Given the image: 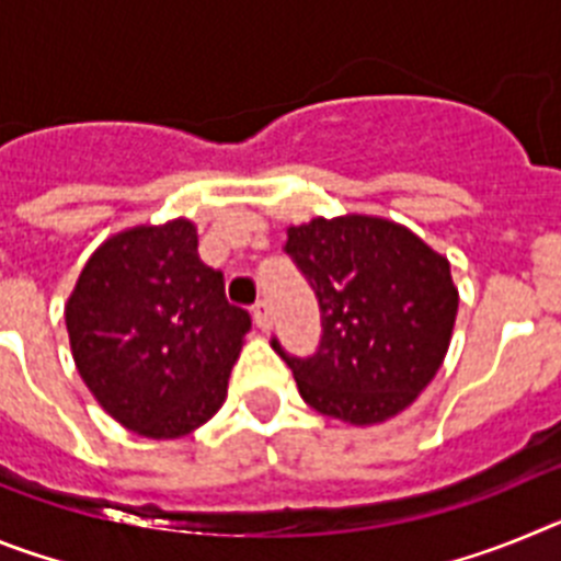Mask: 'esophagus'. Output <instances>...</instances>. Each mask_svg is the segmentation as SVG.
Wrapping results in <instances>:
<instances>
[{
  "instance_id": "obj_1",
  "label": "esophagus",
  "mask_w": 561,
  "mask_h": 561,
  "mask_svg": "<svg viewBox=\"0 0 561 561\" xmlns=\"http://www.w3.org/2000/svg\"><path fill=\"white\" fill-rule=\"evenodd\" d=\"M252 317H255V325L261 331H270L272 325V311H270V300L266 297H261L255 306H252Z\"/></svg>"
}]
</instances>
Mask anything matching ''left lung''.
<instances>
[{
	"instance_id": "obj_1",
	"label": "left lung",
	"mask_w": 561,
	"mask_h": 561,
	"mask_svg": "<svg viewBox=\"0 0 561 561\" xmlns=\"http://www.w3.org/2000/svg\"><path fill=\"white\" fill-rule=\"evenodd\" d=\"M286 255L320 306L311 356H284L309 408L356 427L410 408L453 340L458 289L449 261L415 232L376 216L311 219L286 230Z\"/></svg>"
}]
</instances>
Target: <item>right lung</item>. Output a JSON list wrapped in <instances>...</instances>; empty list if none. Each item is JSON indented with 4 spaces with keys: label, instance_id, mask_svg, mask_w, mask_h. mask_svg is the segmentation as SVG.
Masks as SVG:
<instances>
[{
    "label": "right lung",
    "instance_id": "1",
    "mask_svg": "<svg viewBox=\"0 0 561 561\" xmlns=\"http://www.w3.org/2000/svg\"><path fill=\"white\" fill-rule=\"evenodd\" d=\"M78 374L131 433L180 438L221 408L250 311L227 304L187 219L103 241L67 304Z\"/></svg>",
    "mask_w": 561,
    "mask_h": 561
}]
</instances>
